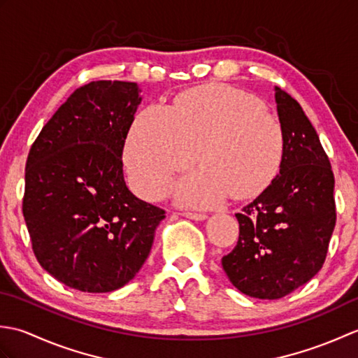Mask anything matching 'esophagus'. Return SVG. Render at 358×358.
<instances>
[{
  "label": "esophagus",
  "instance_id": "esophagus-1",
  "mask_svg": "<svg viewBox=\"0 0 358 358\" xmlns=\"http://www.w3.org/2000/svg\"><path fill=\"white\" fill-rule=\"evenodd\" d=\"M181 215L186 217V218H191V220H206L208 215L206 214H201V212H191V210H186V212H181Z\"/></svg>",
  "mask_w": 358,
  "mask_h": 358
}]
</instances>
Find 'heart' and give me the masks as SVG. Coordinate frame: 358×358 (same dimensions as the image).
<instances>
[{
  "instance_id": "b5f03b06",
  "label": "heart",
  "mask_w": 358,
  "mask_h": 358,
  "mask_svg": "<svg viewBox=\"0 0 358 358\" xmlns=\"http://www.w3.org/2000/svg\"><path fill=\"white\" fill-rule=\"evenodd\" d=\"M285 149L280 120L243 90L214 85L192 89L167 108L136 113L124 141V164L136 191L150 200L167 194L173 175L194 163L175 187L186 206H215L234 192L250 196L275 177Z\"/></svg>"
}]
</instances>
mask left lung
<instances>
[{"label":"left lung","mask_w":358,"mask_h":358,"mask_svg":"<svg viewBox=\"0 0 358 358\" xmlns=\"http://www.w3.org/2000/svg\"><path fill=\"white\" fill-rule=\"evenodd\" d=\"M285 132L280 173L235 214L237 246L222 258L240 292L277 300L322 269L336 227L334 173L314 126L299 101L275 87Z\"/></svg>","instance_id":"left-lung-1"}]
</instances>
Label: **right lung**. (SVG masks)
<instances>
[{"mask_svg":"<svg viewBox=\"0 0 358 358\" xmlns=\"http://www.w3.org/2000/svg\"><path fill=\"white\" fill-rule=\"evenodd\" d=\"M136 83L78 87L41 129L26 162L22 215L38 263L81 292H110L146 262L166 212L129 191L123 148Z\"/></svg>","mask_w":358,"mask_h":358,"instance_id":"obj_1","label":"right lung"}]
</instances>
